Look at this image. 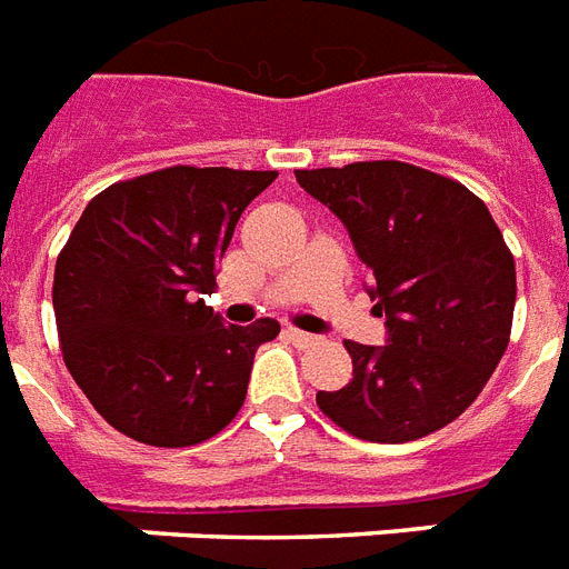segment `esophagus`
Returning a JSON list of instances; mask_svg holds the SVG:
<instances>
[{
    "mask_svg": "<svg viewBox=\"0 0 569 569\" xmlns=\"http://www.w3.org/2000/svg\"><path fill=\"white\" fill-rule=\"evenodd\" d=\"M288 338L293 340V343H297V347H313V343H317V335H308V331H302V329H288Z\"/></svg>",
    "mask_w": 569,
    "mask_h": 569,
    "instance_id": "obj_1",
    "label": "esophagus"
}]
</instances>
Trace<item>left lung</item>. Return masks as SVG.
<instances>
[{"label": "left lung", "mask_w": 569, "mask_h": 569, "mask_svg": "<svg viewBox=\"0 0 569 569\" xmlns=\"http://www.w3.org/2000/svg\"><path fill=\"white\" fill-rule=\"evenodd\" d=\"M297 181L347 226L388 329L385 347L347 340L352 379L320 390L317 406L372 443L443 429L479 397L511 338L515 258L488 206L402 161L297 170Z\"/></svg>", "instance_id": "left-lung-1"}]
</instances>
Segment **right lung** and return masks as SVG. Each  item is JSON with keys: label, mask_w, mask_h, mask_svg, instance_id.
Returning a JSON list of instances; mask_svg holds the SVG:
<instances>
[{"label": "right lung", "mask_w": 569, "mask_h": 569, "mask_svg": "<svg viewBox=\"0 0 569 569\" xmlns=\"http://www.w3.org/2000/svg\"><path fill=\"white\" fill-rule=\"evenodd\" d=\"M276 170L167 167L93 197L54 263L67 370L113 429L149 447H193L234 420L279 322L226 326L217 284L240 213Z\"/></svg>", "instance_id": "1"}]
</instances>
